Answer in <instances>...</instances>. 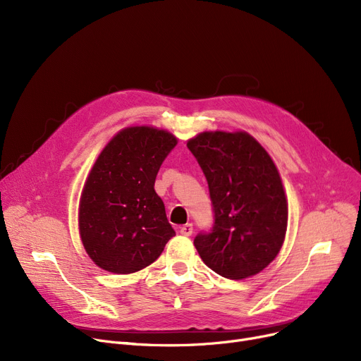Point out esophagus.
<instances>
[{
	"label": "esophagus",
	"instance_id": "esophagus-1",
	"mask_svg": "<svg viewBox=\"0 0 361 361\" xmlns=\"http://www.w3.org/2000/svg\"><path fill=\"white\" fill-rule=\"evenodd\" d=\"M180 233L183 234V235H185V237H190L192 234H193V224H185V225H183L181 228H180Z\"/></svg>",
	"mask_w": 361,
	"mask_h": 361
}]
</instances>
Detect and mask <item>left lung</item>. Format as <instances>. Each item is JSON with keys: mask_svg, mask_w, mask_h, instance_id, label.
<instances>
[{"mask_svg": "<svg viewBox=\"0 0 361 361\" xmlns=\"http://www.w3.org/2000/svg\"><path fill=\"white\" fill-rule=\"evenodd\" d=\"M209 187L214 225L195 237L202 260L218 275L244 279L279 253L288 207L278 169L244 131L200 133L188 140Z\"/></svg>", "mask_w": 361, "mask_h": 361, "instance_id": "obj_1", "label": "left lung"}]
</instances>
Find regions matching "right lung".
Segmentation results:
<instances>
[{
  "mask_svg": "<svg viewBox=\"0 0 361 361\" xmlns=\"http://www.w3.org/2000/svg\"><path fill=\"white\" fill-rule=\"evenodd\" d=\"M177 145L165 130L130 127L114 137L85 184L79 228L89 257L112 274L154 263L176 231L155 192L158 171Z\"/></svg>",
  "mask_w": 361,
  "mask_h": 361,
  "instance_id": "add662e5",
  "label": "right lung"
}]
</instances>
